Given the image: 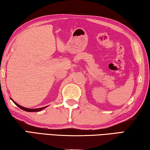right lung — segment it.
<instances>
[{
  "label": "right lung",
  "instance_id": "obj_1",
  "mask_svg": "<svg viewBox=\"0 0 150 150\" xmlns=\"http://www.w3.org/2000/svg\"><path fill=\"white\" fill-rule=\"evenodd\" d=\"M13 101V100H12ZM14 102V101H13ZM14 104L15 105H16L17 106H18V107L20 108H21L22 110H24V111H26V112H38V111H40V110H42L43 108H46L47 106H45V107H42V108H34V109H32V108H24V107H23V106H20L19 105H18L17 103H16L15 102H14Z\"/></svg>",
  "mask_w": 150,
  "mask_h": 150
}]
</instances>
